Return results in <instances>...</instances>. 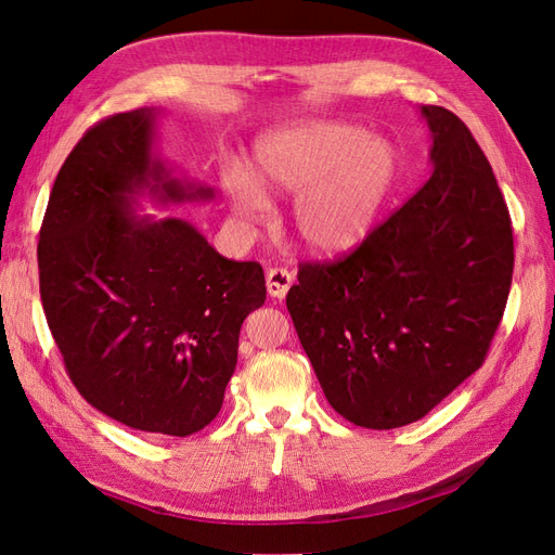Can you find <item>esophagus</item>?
I'll return each instance as SVG.
<instances>
[{
	"instance_id": "esophagus-1",
	"label": "esophagus",
	"mask_w": 555,
	"mask_h": 555,
	"mask_svg": "<svg viewBox=\"0 0 555 555\" xmlns=\"http://www.w3.org/2000/svg\"><path fill=\"white\" fill-rule=\"evenodd\" d=\"M294 284V275L287 271V268H271L266 273V289L273 298H284Z\"/></svg>"
}]
</instances>
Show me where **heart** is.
I'll use <instances>...</instances> for the list:
<instances>
[{
  "instance_id": "obj_1",
  "label": "heart",
  "mask_w": 555,
  "mask_h": 555,
  "mask_svg": "<svg viewBox=\"0 0 555 555\" xmlns=\"http://www.w3.org/2000/svg\"><path fill=\"white\" fill-rule=\"evenodd\" d=\"M398 150L347 122L310 120L257 141L251 176L231 166L222 184L231 208L247 222L271 208L266 194H296L292 222L314 255L343 257L379 227L398 184Z\"/></svg>"
}]
</instances>
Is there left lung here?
<instances>
[{
  "label": "left lung",
  "instance_id": "1",
  "mask_svg": "<svg viewBox=\"0 0 555 555\" xmlns=\"http://www.w3.org/2000/svg\"><path fill=\"white\" fill-rule=\"evenodd\" d=\"M428 182L335 263L287 294L331 408L389 430L426 416L483 363L507 306L514 236L489 159L461 117L422 106Z\"/></svg>",
  "mask_w": 555,
  "mask_h": 555
}]
</instances>
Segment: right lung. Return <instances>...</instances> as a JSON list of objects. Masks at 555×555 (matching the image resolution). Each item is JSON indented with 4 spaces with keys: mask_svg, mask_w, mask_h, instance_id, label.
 Segmentation results:
<instances>
[{
    "mask_svg": "<svg viewBox=\"0 0 555 555\" xmlns=\"http://www.w3.org/2000/svg\"><path fill=\"white\" fill-rule=\"evenodd\" d=\"M157 108L94 125L66 157L39 233V284L66 373L129 428L184 438L222 408L245 317L263 306L257 261H231L180 217L210 201L157 153Z\"/></svg>",
    "mask_w": 555,
    "mask_h": 555,
    "instance_id": "1",
    "label": "right lung"
}]
</instances>
